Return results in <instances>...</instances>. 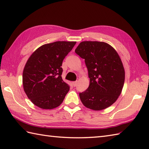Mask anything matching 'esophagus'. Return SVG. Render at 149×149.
<instances>
[{"mask_svg":"<svg viewBox=\"0 0 149 149\" xmlns=\"http://www.w3.org/2000/svg\"><path fill=\"white\" fill-rule=\"evenodd\" d=\"M77 81L73 82V85H74V86H77Z\"/></svg>","mask_w":149,"mask_h":149,"instance_id":"1","label":"esophagus"}]
</instances>
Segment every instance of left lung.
Returning a JSON list of instances; mask_svg holds the SVG:
<instances>
[{"label": "left lung", "mask_w": 149, "mask_h": 149, "mask_svg": "<svg viewBox=\"0 0 149 149\" xmlns=\"http://www.w3.org/2000/svg\"><path fill=\"white\" fill-rule=\"evenodd\" d=\"M84 59L90 85L79 93L83 105L94 111L111 106L121 94L125 70L118 54L112 46L102 42H82L75 50Z\"/></svg>", "instance_id": "1"}]
</instances>
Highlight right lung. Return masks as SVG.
<instances>
[{"mask_svg": "<svg viewBox=\"0 0 149 149\" xmlns=\"http://www.w3.org/2000/svg\"><path fill=\"white\" fill-rule=\"evenodd\" d=\"M75 43L59 41L45 44L28 59L22 83L25 93L34 105L52 109L63 102L70 86L62 79V63Z\"/></svg>", "mask_w": 149, "mask_h": 149, "instance_id": "right-lung-1", "label": "right lung"}]
</instances>
